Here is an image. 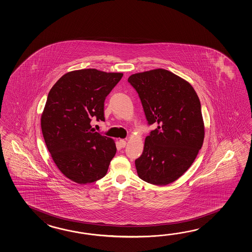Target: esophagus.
<instances>
[{
    "label": "esophagus",
    "instance_id": "1",
    "mask_svg": "<svg viewBox=\"0 0 252 252\" xmlns=\"http://www.w3.org/2000/svg\"><path fill=\"white\" fill-rule=\"evenodd\" d=\"M119 143H120V146H121L122 148H124V147L126 146V140H125V139H120V140H119Z\"/></svg>",
    "mask_w": 252,
    "mask_h": 252
}]
</instances>
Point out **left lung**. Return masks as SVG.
I'll return each mask as SVG.
<instances>
[{
	"mask_svg": "<svg viewBox=\"0 0 252 252\" xmlns=\"http://www.w3.org/2000/svg\"><path fill=\"white\" fill-rule=\"evenodd\" d=\"M128 82L139 94L150 130L135 166L139 178L157 186L176 181L193 164L204 138L201 103L192 86L165 69L134 74Z\"/></svg>",
	"mask_w": 252,
	"mask_h": 252,
	"instance_id": "obj_1",
	"label": "left lung"
}]
</instances>
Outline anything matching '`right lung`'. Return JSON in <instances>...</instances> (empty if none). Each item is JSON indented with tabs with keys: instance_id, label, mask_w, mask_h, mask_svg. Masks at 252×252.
I'll return each instance as SVG.
<instances>
[{
	"instance_id": "1",
	"label": "right lung",
	"mask_w": 252,
	"mask_h": 252,
	"mask_svg": "<svg viewBox=\"0 0 252 252\" xmlns=\"http://www.w3.org/2000/svg\"><path fill=\"white\" fill-rule=\"evenodd\" d=\"M123 75L91 68L72 71L48 93L43 137L55 164L74 182H95L107 173L116 146L90 124L93 119L104 122L105 98Z\"/></svg>"
}]
</instances>
